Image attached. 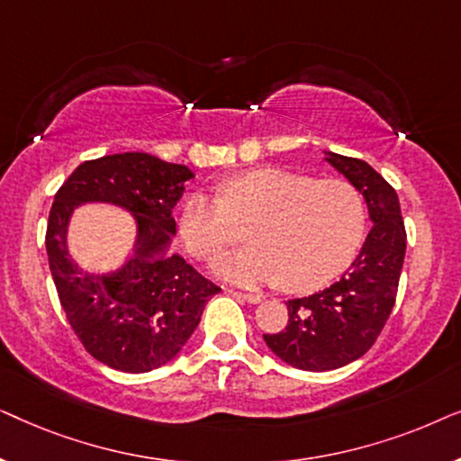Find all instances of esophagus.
<instances>
[{
	"label": "esophagus",
	"mask_w": 461,
	"mask_h": 461,
	"mask_svg": "<svg viewBox=\"0 0 461 461\" xmlns=\"http://www.w3.org/2000/svg\"><path fill=\"white\" fill-rule=\"evenodd\" d=\"M229 294L235 295V298H239V300L249 302V304H258V302L262 300V295H258V294H245V292H235V289H229Z\"/></svg>",
	"instance_id": "1"
}]
</instances>
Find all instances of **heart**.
<instances>
[{
    "mask_svg": "<svg viewBox=\"0 0 461 461\" xmlns=\"http://www.w3.org/2000/svg\"><path fill=\"white\" fill-rule=\"evenodd\" d=\"M254 245L213 260L216 275L241 285L283 283L304 294L323 287L355 260L367 229L363 194L350 182L267 167L224 182L222 197L194 193L180 216L188 254L212 258L245 237Z\"/></svg>",
    "mask_w": 461,
    "mask_h": 461,
    "instance_id": "b5f03b06",
    "label": "heart"
}]
</instances>
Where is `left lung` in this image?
<instances>
[{
  "mask_svg": "<svg viewBox=\"0 0 461 461\" xmlns=\"http://www.w3.org/2000/svg\"><path fill=\"white\" fill-rule=\"evenodd\" d=\"M325 161L363 194L374 226L342 279L323 292L289 300L285 330L264 333L281 361L304 371L344 367L375 344L393 312L407 248L394 188L355 157L325 150Z\"/></svg>",
  "mask_w": 461,
  "mask_h": 461,
  "instance_id": "1",
  "label": "left lung"
}]
</instances>
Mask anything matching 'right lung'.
<instances>
[{"label":"right lung","mask_w":461,"mask_h":461,"mask_svg":"<svg viewBox=\"0 0 461 461\" xmlns=\"http://www.w3.org/2000/svg\"><path fill=\"white\" fill-rule=\"evenodd\" d=\"M193 176L149 153H119L84 161L56 193L46 251L60 306L84 348L113 369L147 374L172 361L220 292L185 258L169 254L172 210ZM94 200L123 206L137 220L135 254L113 274H86L68 258L70 213Z\"/></svg>","instance_id":"add662e5"}]
</instances>
